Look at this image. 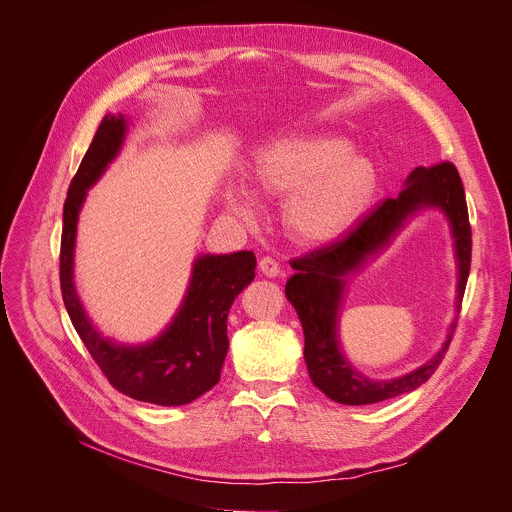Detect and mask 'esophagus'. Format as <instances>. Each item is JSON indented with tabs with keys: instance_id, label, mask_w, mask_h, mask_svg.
Here are the masks:
<instances>
[{
	"instance_id": "obj_1",
	"label": "esophagus",
	"mask_w": 512,
	"mask_h": 512,
	"mask_svg": "<svg viewBox=\"0 0 512 512\" xmlns=\"http://www.w3.org/2000/svg\"><path fill=\"white\" fill-rule=\"evenodd\" d=\"M259 271H261L263 276H267V278H278V276H282V265L278 263V259L267 255V257H261Z\"/></svg>"
}]
</instances>
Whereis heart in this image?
<instances>
[{"label": "heart", "mask_w": 512, "mask_h": 512, "mask_svg": "<svg viewBox=\"0 0 512 512\" xmlns=\"http://www.w3.org/2000/svg\"><path fill=\"white\" fill-rule=\"evenodd\" d=\"M350 152V142L333 135L282 138L257 156L251 181L263 195H288L282 216L294 238L329 243L358 220L377 189L374 164ZM228 203L238 216H253L249 191L232 189Z\"/></svg>", "instance_id": "b5f03b06"}]
</instances>
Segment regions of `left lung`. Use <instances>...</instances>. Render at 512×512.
<instances>
[{
  "instance_id": "1",
  "label": "left lung",
  "mask_w": 512,
  "mask_h": 512,
  "mask_svg": "<svg viewBox=\"0 0 512 512\" xmlns=\"http://www.w3.org/2000/svg\"><path fill=\"white\" fill-rule=\"evenodd\" d=\"M438 206L451 220L459 259L457 304L465 294L471 265V226L461 177L453 162L418 166L407 177V187L397 197H387L356 228L337 241L290 261L296 274L286 284V298L298 313L304 331V360L309 377L329 399L346 405L379 403L424 385L449 352L457 321L451 325L442 350L418 370L393 381H370L356 372L337 350V306L344 284L364 261L383 249L403 220L418 208Z\"/></svg>"
}]
</instances>
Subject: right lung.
<instances>
[{"mask_svg": "<svg viewBox=\"0 0 512 512\" xmlns=\"http://www.w3.org/2000/svg\"><path fill=\"white\" fill-rule=\"evenodd\" d=\"M125 135L123 117L107 115L67 189L59 251L63 304L92 360L119 393L156 405H185L208 393L218 381L228 352L226 319L234 298L255 278L253 251L203 255L179 315L156 342L140 348L117 346L90 325L78 300L72 269L76 224L86 189L115 158Z\"/></svg>", "mask_w": 512, "mask_h": 512, "instance_id": "1", "label": "right lung"}]
</instances>
